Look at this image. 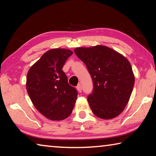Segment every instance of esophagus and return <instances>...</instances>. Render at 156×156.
<instances>
[{
  "mask_svg": "<svg viewBox=\"0 0 156 156\" xmlns=\"http://www.w3.org/2000/svg\"><path fill=\"white\" fill-rule=\"evenodd\" d=\"M76 89H77L78 92H80V93L82 92V87H81L80 85H78L77 87H76Z\"/></svg>",
  "mask_w": 156,
  "mask_h": 156,
  "instance_id": "obj_1",
  "label": "esophagus"
}]
</instances>
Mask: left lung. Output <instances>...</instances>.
<instances>
[{
    "label": "left lung",
    "instance_id": "1",
    "mask_svg": "<svg viewBox=\"0 0 156 156\" xmlns=\"http://www.w3.org/2000/svg\"><path fill=\"white\" fill-rule=\"evenodd\" d=\"M74 52L92 78L94 90L87 97L91 111L103 119L117 117L128 104L135 83L129 61L105 46L78 47Z\"/></svg>",
    "mask_w": 156,
    "mask_h": 156
}]
</instances>
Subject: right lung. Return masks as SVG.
Listing matches in <instances>:
<instances>
[{
    "instance_id": "right-lung-1",
    "label": "right lung",
    "mask_w": 156,
    "mask_h": 156,
    "mask_svg": "<svg viewBox=\"0 0 156 156\" xmlns=\"http://www.w3.org/2000/svg\"><path fill=\"white\" fill-rule=\"evenodd\" d=\"M72 54L69 49H51L30 68L27 74L26 89L32 103L51 120L67 118L77 99V91L68 83L62 71L66 60Z\"/></svg>"
}]
</instances>
